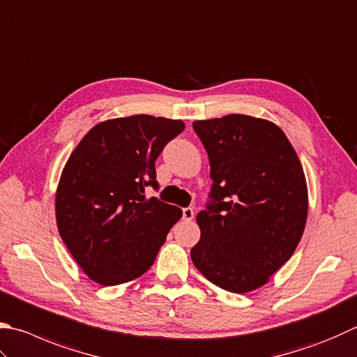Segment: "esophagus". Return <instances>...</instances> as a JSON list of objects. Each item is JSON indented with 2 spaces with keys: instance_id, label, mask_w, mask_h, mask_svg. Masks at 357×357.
<instances>
[{
  "instance_id": "esophagus-1",
  "label": "esophagus",
  "mask_w": 357,
  "mask_h": 357,
  "mask_svg": "<svg viewBox=\"0 0 357 357\" xmlns=\"http://www.w3.org/2000/svg\"><path fill=\"white\" fill-rule=\"evenodd\" d=\"M183 219L185 220H192L194 219V210L191 206L183 208Z\"/></svg>"
}]
</instances>
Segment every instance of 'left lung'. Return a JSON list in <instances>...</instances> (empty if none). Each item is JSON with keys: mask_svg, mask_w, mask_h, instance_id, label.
<instances>
[{"mask_svg": "<svg viewBox=\"0 0 357 357\" xmlns=\"http://www.w3.org/2000/svg\"><path fill=\"white\" fill-rule=\"evenodd\" d=\"M210 160L211 191L197 214V271L228 292L266 284L305 230L307 190L292 144L271 121L247 115L194 121Z\"/></svg>", "mask_w": 357, "mask_h": 357, "instance_id": "8db88e82", "label": "left lung"}]
</instances>
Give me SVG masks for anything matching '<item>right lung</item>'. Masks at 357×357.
<instances>
[{"mask_svg":"<svg viewBox=\"0 0 357 357\" xmlns=\"http://www.w3.org/2000/svg\"><path fill=\"white\" fill-rule=\"evenodd\" d=\"M185 130L178 119L133 115L104 121L86 133L66 161L56 196L60 238L89 277L102 286L149 271L177 206L144 190H158L155 160Z\"/></svg>","mask_w":357,"mask_h":357,"instance_id":"1","label":"right lung"}]
</instances>
